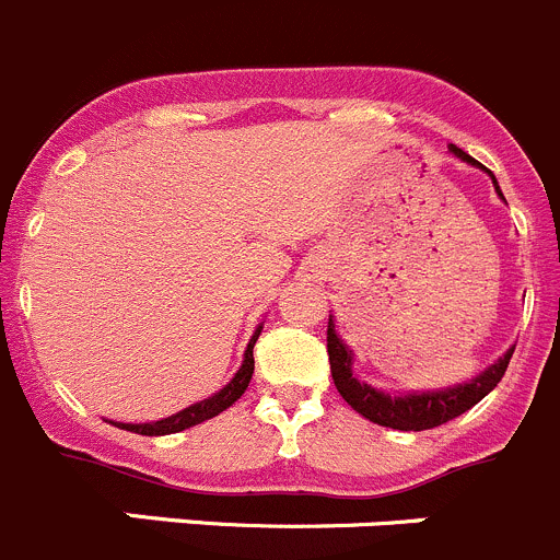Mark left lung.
Wrapping results in <instances>:
<instances>
[{"label":"left lung","instance_id":"8db88e82","mask_svg":"<svg viewBox=\"0 0 560 560\" xmlns=\"http://www.w3.org/2000/svg\"><path fill=\"white\" fill-rule=\"evenodd\" d=\"M451 151L462 159V162L478 164L470 153H465L462 148L451 145ZM494 180V178H492ZM498 189V184H494ZM500 191V189H498ZM327 351H329V369H332L335 387H338L340 396L346 398L351 409L363 415V418L374 420L380 425H390L398 431H423L434 429V425H443L448 420L459 418L462 412H467L470 407H476L487 393H492L498 387V382L503 380L505 369H509V360L514 354V349L505 351L498 363L489 365L481 376H476L472 382L459 387H448V390L440 393H415V396H387V393L374 390V387L363 385L351 376V354L340 338L335 335L332 318H329L327 327Z\"/></svg>","mask_w":560,"mask_h":560}]
</instances>
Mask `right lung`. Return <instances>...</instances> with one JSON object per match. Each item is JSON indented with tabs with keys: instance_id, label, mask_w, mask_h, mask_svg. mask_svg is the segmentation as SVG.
<instances>
[{
	"instance_id": "add662e5",
	"label": "right lung",
	"mask_w": 560,
	"mask_h": 560,
	"mask_svg": "<svg viewBox=\"0 0 560 560\" xmlns=\"http://www.w3.org/2000/svg\"><path fill=\"white\" fill-rule=\"evenodd\" d=\"M258 335H260V329H255V335L249 338L247 351H244L242 369H238V374L233 376L231 385L222 387L217 396L206 398V401H200V404H191V407H186L184 412L170 415V418L156 420V423H115V425H120V429H126V431H135V434L159 436V434H175V431H184V429H189V425L203 423V420H209V418H214V415L225 412L228 407H233V404L242 398V393L247 390L249 380H253V371H255L253 346H255V340H258Z\"/></svg>"
}]
</instances>
